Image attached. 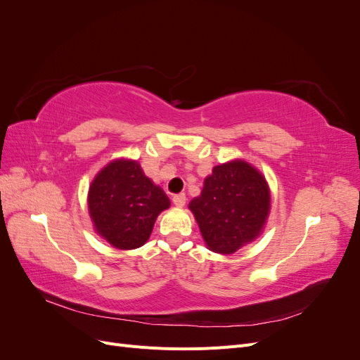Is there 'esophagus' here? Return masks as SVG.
<instances>
[{
	"instance_id": "1",
	"label": "esophagus",
	"mask_w": 360,
	"mask_h": 360,
	"mask_svg": "<svg viewBox=\"0 0 360 360\" xmlns=\"http://www.w3.org/2000/svg\"><path fill=\"white\" fill-rule=\"evenodd\" d=\"M172 202L176 204L177 207H183L184 202H186V195H184V193L174 195V197H172Z\"/></svg>"
}]
</instances>
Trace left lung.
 Returning a JSON list of instances; mask_svg holds the SVG:
<instances>
[{
	"label": "left lung",
	"instance_id": "1",
	"mask_svg": "<svg viewBox=\"0 0 360 360\" xmlns=\"http://www.w3.org/2000/svg\"><path fill=\"white\" fill-rule=\"evenodd\" d=\"M189 209L209 249L228 255L259 234L269 214L270 193L255 168L234 160L213 168Z\"/></svg>",
	"mask_w": 360,
	"mask_h": 360
}]
</instances>
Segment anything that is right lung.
Segmentation results:
<instances>
[{
    "mask_svg": "<svg viewBox=\"0 0 360 360\" xmlns=\"http://www.w3.org/2000/svg\"><path fill=\"white\" fill-rule=\"evenodd\" d=\"M169 200L153 184L135 160H115L93 180L89 209L96 231L114 248L135 249L144 245L158 214Z\"/></svg>",
    "mask_w": 360,
    "mask_h": 360,
    "instance_id": "right-lung-1",
    "label": "right lung"
}]
</instances>
